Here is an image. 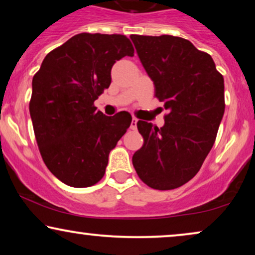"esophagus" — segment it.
<instances>
[{
	"instance_id": "34e87169",
	"label": "esophagus",
	"mask_w": 255,
	"mask_h": 255,
	"mask_svg": "<svg viewBox=\"0 0 255 255\" xmlns=\"http://www.w3.org/2000/svg\"><path fill=\"white\" fill-rule=\"evenodd\" d=\"M137 123H138V120L137 118H132V122H131V128L132 130H135V128H137Z\"/></svg>"
}]
</instances>
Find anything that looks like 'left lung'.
Returning <instances> with one entry per match:
<instances>
[{
  "mask_svg": "<svg viewBox=\"0 0 255 255\" xmlns=\"http://www.w3.org/2000/svg\"><path fill=\"white\" fill-rule=\"evenodd\" d=\"M154 96L168 114L162 128L138 121L144 145L132 163L153 189L183 186L200 170L214 146L225 110L224 79L211 55L180 37L131 34Z\"/></svg>",
  "mask_w": 255,
  "mask_h": 255,
  "instance_id": "obj_1",
  "label": "left lung"
}]
</instances>
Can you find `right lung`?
Returning a JSON list of instances; mask_svg holds the SVG:
<instances>
[{
  "label": "right lung",
  "mask_w": 255,
  "mask_h": 255,
  "mask_svg": "<svg viewBox=\"0 0 255 255\" xmlns=\"http://www.w3.org/2000/svg\"><path fill=\"white\" fill-rule=\"evenodd\" d=\"M123 34L79 33L51 51L32 79L30 116L41 158L71 187L102 179L109 153L130 127L127 111L106 116L94 106L109 88L111 68L133 57Z\"/></svg>",
  "instance_id": "add662e5"
}]
</instances>
